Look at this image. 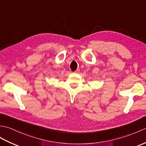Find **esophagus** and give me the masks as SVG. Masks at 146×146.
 Returning a JSON list of instances; mask_svg holds the SVG:
<instances>
[{"instance_id": "1", "label": "esophagus", "mask_w": 146, "mask_h": 146, "mask_svg": "<svg viewBox=\"0 0 146 146\" xmlns=\"http://www.w3.org/2000/svg\"><path fill=\"white\" fill-rule=\"evenodd\" d=\"M80 70L79 69H77L76 71H75V72H75V73H79L80 72Z\"/></svg>"}]
</instances>
